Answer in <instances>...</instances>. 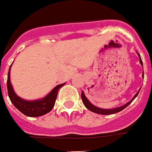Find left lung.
<instances>
[{"instance_id": "obj_1", "label": "left lung", "mask_w": 152, "mask_h": 152, "mask_svg": "<svg viewBox=\"0 0 152 152\" xmlns=\"http://www.w3.org/2000/svg\"><path fill=\"white\" fill-rule=\"evenodd\" d=\"M137 54L139 55V57H140V64H141V66L143 67V64H142V60L140 58V56L139 53H137ZM142 76H143V78H144V71H143V74H142ZM140 92V89H139V91L136 93L135 94V96L132 98V99H131V101H129L128 103H126V104H124V105H122V106L120 107H116V108H114V109H101V108H99V107L94 106L93 104L88 101V99L86 98V96L84 95V93L82 92L81 94V98H82V101H83V104H84V106L86 107L87 109H88V110H90V111L94 112V113H96V114H99V115H112V114H115V113H118V112L121 111V110H123L125 108L128 106L130 104H131L134 99H135L136 96L138 95V94Z\"/></svg>"}]
</instances>
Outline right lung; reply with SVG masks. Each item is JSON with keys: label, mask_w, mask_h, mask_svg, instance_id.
Segmentation results:
<instances>
[{"label": "right lung", "mask_w": 152, "mask_h": 152, "mask_svg": "<svg viewBox=\"0 0 152 152\" xmlns=\"http://www.w3.org/2000/svg\"><path fill=\"white\" fill-rule=\"evenodd\" d=\"M10 69H11V67L9 69L8 76H7V91H8L9 98L13 104V105L23 115L30 117L42 116L51 111L54 106L55 101L58 95V91L62 86H64L65 83L57 85L48 95H46L45 97L42 99L31 100V101L25 100L19 96H17L16 93L13 90L11 80H10Z\"/></svg>", "instance_id": "right-lung-1"}]
</instances>
